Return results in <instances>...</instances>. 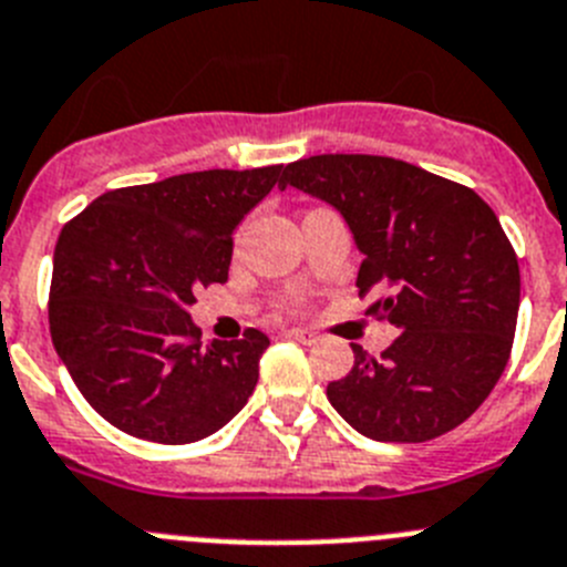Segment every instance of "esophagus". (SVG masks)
Listing matches in <instances>:
<instances>
[{
    "mask_svg": "<svg viewBox=\"0 0 567 567\" xmlns=\"http://www.w3.org/2000/svg\"><path fill=\"white\" fill-rule=\"evenodd\" d=\"M285 336H288V339L302 341V344H313V341L319 339V336L310 333V330H302V328H290V330H285Z\"/></svg>",
    "mask_w": 567,
    "mask_h": 567,
    "instance_id": "34e87169",
    "label": "esophagus"
}]
</instances>
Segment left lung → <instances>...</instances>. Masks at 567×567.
<instances>
[{
  "instance_id": "obj_1",
  "label": "left lung",
  "mask_w": 567,
  "mask_h": 567,
  "mask_svg": "<svg viewBox=\"0 0 567 567\" xmlns=\"http://www.w3.org/2000/svg\"><path fill=\"white\" fill-rule=\"evenodd\" d=\"M344 217L364 254L367 313L401 333L381 359L353 344V370L328 401L372 441L446 435L488 398L512 355L519 265L497 214L472 188L379 155H316L285 181Z\"/></svg>"
}]
</instances>
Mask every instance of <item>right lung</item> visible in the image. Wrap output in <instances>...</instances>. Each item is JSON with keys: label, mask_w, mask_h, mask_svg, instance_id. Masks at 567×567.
Listing matches in <instances>:
<instances>
[{"label": "right lung", "mask_w": 567, "mask_h": 567, "mask_svg": "<svg viewBox=\"0 0 567 567\" xmlns=\"http://www.w3.org/2000/svg\"><path fill=\"white\" fill-rule=\"evenodd\" d=\"M282 166L208 169L106 192L61 228L50 336L75 386L132 437L195 443L248 404L268 336L200 341L195 290L226 282L234 231Z\"/></svg>", "instance_id": "right-lung-1"}]
</instances>
